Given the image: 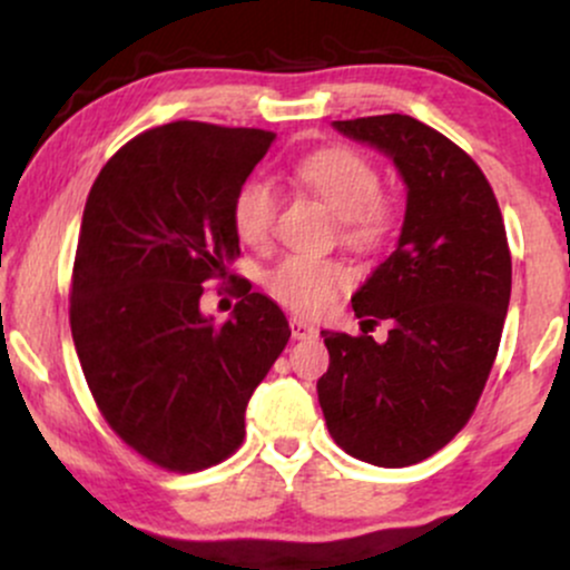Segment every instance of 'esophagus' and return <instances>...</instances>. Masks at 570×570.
I'll use <instances>...</instances> for the list:
<instances>
[{
    "mask_svg": "<svg viewBox=\"0 0 570 570\" xmlns=\"http://www.w3.org/2000/svg\"><path fill=\"white\" fill-rule=\"evenodd\" d=\"M289 330H292V337L294 340H311V337L318 335L316 326L303 322V318H297V316L289 318Z\"/></svg>",
    "mask_w": 570,
    "mask_h": 570,
    "instance_id": "obj_1",
    "label": "esophagus"
}]
</instances>
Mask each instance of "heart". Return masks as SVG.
<instances>
[{
	"instance_id": "heart-1",
	"label": "heart",
	"mask_w": 570,
	"mask_h": 570,
	"mask_svg": "<svg viewBox=\"0 0 570 570\" xmlns=\"http://www.w3.org/2000/svg\"><path fill=\"white\" fill-rule=\"evenodd\" d=\"M292 176L316 193L337 217L340 240L356 252H377L394 227V208L381 198V174L367 158L345 147H326L292 166ZM235 235L248 246L271 240L278 217V193L271 181L248 179L233 198ZM351 284V271L337 259L294 254L267 271L265 286L278 303L297 313H322Z\"/></svg>"
}]
</instances>
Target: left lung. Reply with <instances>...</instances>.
<instances>
[{
    "label": "left lung",
    "instance_id": "obj_1",
    "mask_svg": "<svg viewBox=\"0 0 570 570\" xmlns=\"http://www.w3.org/2000/svg\"><path fill=\"white\" fill-rule=\"evenodd\" d=\"M332 126L396 163L407 212L394 254L351 299L364 324H391L389 340L322 332L330 370L318 404L345 453L412 466L453 440L480 402L512 294V254L485 174L440 130L410 115Z\"/></svg>",
    "mask_w": 570,
    "mask_h": 570
}]
</instances>
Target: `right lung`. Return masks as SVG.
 Instances as JSON below:
<instances>
[{"instance_id": "right-lung-1", "label": "right lung", "mask_w": 570, "mask_h": 570, "mask_svg": "<svg viewBox=\"0 0 570 570\" xmlns=\"http://www.w3.org/2000/svg\"><path fill=\"white\" fill-rule=\"evenodd\" d=\"M276 134L179 120L122 144L90 187L69 324L104 421L168 472L240 448L246 404L289 343V322L248 281L214 324L203 286L240 254L233 198ZM233 278V276H230Z\"/></svg>"}]
</instances>
